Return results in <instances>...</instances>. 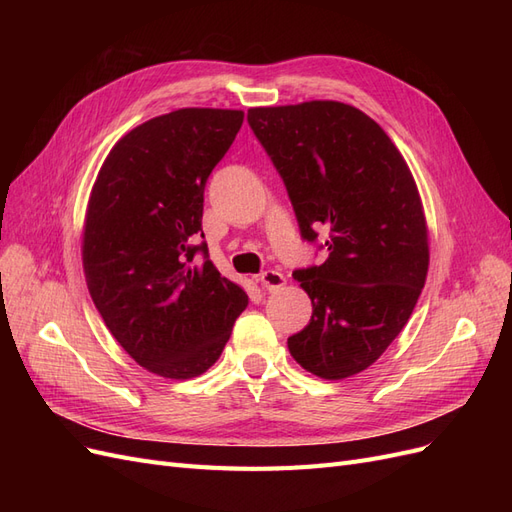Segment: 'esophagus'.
Wrapping results in <instances>:
<instances>
[{
    "instance_id": "34e87169",
    "label": "esophagus",
    "mask_w": 512,
    "mask_h": 512,
    "mask_svg": "<svg viewBox=\"0 0 512 512\" xmlns=\"http://www.w3.org/2000/svg\"><path fill=\"white\" fill-rule=\"evenodd\" d=\"M260 282L267 290H280V288L286 286V277L280 271L269 269L265 273H260Z\"/></svg>"
}]
</instances>
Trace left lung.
Here are the masks:
<instances>
[{"label":"left lung","instance_id":"obj_1","mask_svg":"<svg viewBox=\"0 0 512 512\" xmlns=\"http://www.w3.org/2000/svg\"><path fill=\"white\" fill-rule=\"evenodd\" d=\"M247 121L282 175L301 237L324 241L320 267L294 271L312 320L292 359L324 380L367 369L406 327L429 269L427 220L410 168L378 123L335 100L258 106Z\"/></svg>","mask_w":512,"mask_h":512}]
</instances>
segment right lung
Instances as JSON below:
<instances>
[{
	"instance_id": "1",
	"label": "right lung",
	"mask_w": 512,
	"mask_h": 512,
	"mask_svg": "<svg viewBox=\"0 0 512 512\" xmlns=\"http://www.w3.org/2000/svg\"><path fill=\"white\" fill-rule=\"evenodd\" d=\"M243 111L179 108L121 136L89 194L83 269L119 346L147 371L196 378L220 359L245 290L207 258L205 185ZM203 251V263L193 260Z\"/></svg>"
}]
</instances>
